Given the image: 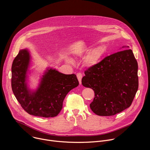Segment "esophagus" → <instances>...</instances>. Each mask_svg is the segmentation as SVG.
Instances as JSON below:
<instances>
[{"mask_svg": "<svg viewBox=\"0 0 150 150\" xmlns=\"http://www.w3.org/2000/svg\"><path fill=\"white\" fill-rule=\"evenodd\" d=\"M76 76H77V78L79 81V84H81V79H82V75L81 74V73H78L76 74Z\"/></svg>", "mask_w": 150, "mask_h": 150, "instance_id": "obj_1", "label": "esophagus"}]
</instances>
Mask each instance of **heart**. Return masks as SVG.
<instances>
[{
	"label": "heart",
	"mask_w": 150,
	"mask_h": 150,
	"mask_svg": "<svg viewBox=\"0 0 150 150\" xmlns=\"http://www.w3.org/2000/svg\"><path fill=\"white\" fill-rule=\"evenodd\" d=\"M88 49H86L85 50V52L88 51ZM105 52V47L103 46H98L93 49L89 53L87 59V62L89 65H93L94 64H96L99 62L100 59L104 55Z\"/></svg>",
	"instance_id": "1"
}]
</instances>
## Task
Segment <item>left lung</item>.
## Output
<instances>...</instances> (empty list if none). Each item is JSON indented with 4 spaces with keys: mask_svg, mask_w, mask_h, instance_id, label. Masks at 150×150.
Returning <instances> with one entry per match:
<instances>
[{
    "mask_svg": "<svg viewBox=\"0 0 150 150\" xmlns=\"http://www.w3.org/2000/svg\"><path fill=\"white\" fill-rule=\"evenodd\" d=\"M84 74L82 85L95 93L90 105L95 114L113 116L129 108L138 88V63L131 49L105 57Z\"/></svg>",
    "mask_w": 150,
    "mask_h": 150,
    "instance_id": "left-lung-1",
    "label": "left lung"
}]
</instances>
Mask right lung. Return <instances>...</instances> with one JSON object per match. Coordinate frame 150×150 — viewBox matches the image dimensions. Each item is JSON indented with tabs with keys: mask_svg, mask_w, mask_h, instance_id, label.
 <instances>
[{
	"mask_svg": "<svg viewBox=\"0 0 150 150\" xmlns=\"http://www.w3.org/2000/svg\"><path fill=\"white\" fill-rule=\"evenodd\" d=\"M31 55L27 49L20 50L12 65V91L24 110L38 117H53L61 111L67 94L78 86L76 75H66L47 68L35 90L28 85ZM30 73V72H29Z\"/></svg>",
	"mask_w": 150,
	"mask_h": 150,
	"instance_id": "1",
	"label": "right lung"
}]
</instances>
